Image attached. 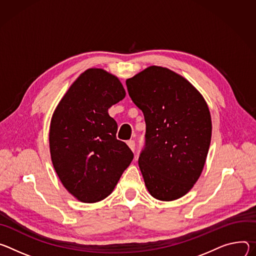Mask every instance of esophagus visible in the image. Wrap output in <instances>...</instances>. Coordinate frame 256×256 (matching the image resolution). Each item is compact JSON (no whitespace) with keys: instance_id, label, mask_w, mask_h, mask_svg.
I'll return each mask as SVG.
<instances>
[{"instance_id":"1","label":"esophagus","mask_w":256,"mask_h":256,"mask_svg":"<svg viewBox=\"0 0 256 256\" xmlns=\"http://www.w3.org/2000/svg\"><path fill=\"white\" fill-rule=\"evenodd\" d=\"M127 146L130 148V150L132 152H134V150H135V141L134 140H128L127 141Z\"/></svg>"}]
</instances>
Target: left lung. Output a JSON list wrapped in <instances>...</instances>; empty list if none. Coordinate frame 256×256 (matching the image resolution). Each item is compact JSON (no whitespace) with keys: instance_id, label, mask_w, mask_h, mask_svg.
I'll return each instance as SVG.
<instances>
[{"instance_id":"left-lung-1","label":"left lung","mask_w":256,"mask_h":256,"mask_svg":"<svg viewBox=\"0 0 256 256\" xmlns=\"http://www.w3.org/2000/svg\"><path fill=\"white\" fill-rule=\"evenodd\" d=\"M144 115L146 146L138 164L150 195L172 202L200 177L212 139L206 102L193 85L168 68L150 66L126 80Z\"/></svg>"}]
</instances>
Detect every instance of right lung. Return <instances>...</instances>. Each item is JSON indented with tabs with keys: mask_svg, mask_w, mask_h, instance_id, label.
Instances as JSON below:
<instances>
[{
	"mask_svg": "<svg viewBox=\"0 0 256 256\" xmlns=\"http://www.w3.org/2000/svg\"><path fill=\"white\" fill-rule=\"evenodd\" d=\"M126 96L120 80L98 68L84 71L56 108L50 127L52 162L63 186L78 200L108 197L133 160L116 137L108 110Z\"/></svg>",
	"mask_w": 256,
	"mask_h": 256,
	"instance_id": "add662e5",
	"label": "right lung"
}]
</instances>
